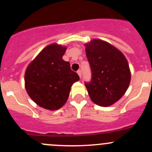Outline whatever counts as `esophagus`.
<instances>
[{
    "label": "esophagus",
    "instance_id": "esophagus-1",
    "mask_svg": "<svg viewBox=\"0 0 152 152\" xmlns=\"http://www.w3.org/2000/svg\"><path fill=\"white\" fill-rule=\"evenodd\" d=\"M77 73H78V75H79V77H82V71H81V70H79L77 71Z\"/></svg>",
    "mask_w": 152,
    "mask_h": 152
}]
</instances>
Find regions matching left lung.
Returning <instances> with one entry per match:
<instances>
[{"instance_id":"1","label":"left lung","mask_w":152,"mask_h":152,"mask_svg":"<svg viewBox=\"0 0 152 152\" xmlns=\"http://www.w3.org/2000/svg\"><path fill=\"white\" fill-rule=\"evenodd\" d=\"M92 79L85 82L90 99L101 107L115 103L126 93L131 80L128 62L118 49L102 39L85 44Z\"/></svg>"}]
</instances>
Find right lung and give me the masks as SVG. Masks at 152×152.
Masks as SVG:
<instances>
[{"label":"right lung","mask_w":152,"mask_h":152,"mask_svg":"<svg viewBox=\"0 0 152 152\" xmlns=\"http://www.w3.org/2000/svg\"><path fill=\"white\" fill-rule=\"evenodd\" d=\"M66 47L50 44L41 50L27 67L25 87L39 107L56 110L66 103L70 87L79 76L62 59Z\"/></svg>","instance_id":"add662e5"}]
</instances>
